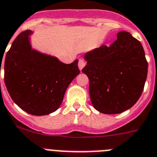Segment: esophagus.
Segmentation results:
<instances>
[{"label": "esophagus", "mask_w": 157, "mask_h": 157, "mask_svg": "<svg viewBox=\"0 0 157 157\" xmlns=\"http://www.w3.org/2000/svg\"><path fill=\"white\" fill-rule=\"evenodd\" d=\"M85 66V62L83 59H79V63H78V67L79 69L82 70L84 68V67Z\"/></svg>", "instance_id": "1"}]
</instances>
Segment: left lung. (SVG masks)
Masks as SVG:
<instances>
[{
    "label": "left lung",
    "mask_w": 157,
    "mask_h": 157,
    "mask_svg": "<svg viewBox=\"0 0 157 157\" xmlns=\"http://www.w3.org/2000/svg\"><path fill=\"white\" fill-rule=\"evenodd\" d=\"M82 72L90 80V96L98 111L120 114L140 98L147 75V62L141 43L127 31L117 34L109 47L86 52Z\"/></svg>",
    "instance_id": "obj_1"
}]
</instances>
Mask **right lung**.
Wrapping results in <instances>:
<instances>
[{"mask_svg":"<svg viewBox=\"0 0 157 157\" xmlns=\"http://www.w3.org/2000/svg\"><path fill=\"white\" fill-rule=\"evenodd\" d=\"M32 34L25 30L13 42L5 59V83L11 98L21 109L43 116L59 107L66 90L80 70L78 59L66 64L33 49Z\"/></svg>","mask_w":157,"mask_h":157,"instance_id":"1","label":"right lung"}]
</instances>
